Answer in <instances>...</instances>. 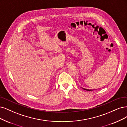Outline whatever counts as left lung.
Here are the masks:
<instances>
[{
	"instance_id": "left-lung-1",
	"label": "left lung",
	"mask_w": 127,
	"mask_h": 127,
	"mask_svg": "<svg viewBox=\"0 0 127 127\" xmlns=\"http://www.w3.org/2000/svg\"><path fill=\"white\" fill-rule=\"evenodd\" d=\"M84 89L85 90H87V91H93V90H94V89L93 90H89V89H84Z\"/></svg>"
}]
</instances>
